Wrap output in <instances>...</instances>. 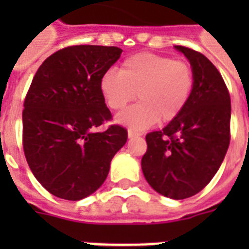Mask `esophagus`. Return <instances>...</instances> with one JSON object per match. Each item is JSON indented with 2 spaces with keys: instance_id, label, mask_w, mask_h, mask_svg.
<instances>
[{
  "instance_id": "1",
  "label": "esophagus",
  "mask_w": 249,
  "mask_h": 249,
  "mask_svg": "<svg viewBox=\"0 0 249 249\" xmlns=\"http://www.w3.org/2000/svg\"><path fill=\"white\" fill-rule=\"evenodd\" d=\"M141 133L133 130V129H128V137L129 138H134V137H140Z\"/></svg>"
}]
</instances>
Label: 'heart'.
Wrapping results in <instances>:
<instances>
[{"instance_id": "1", "label": "heart", "mask_w": 249, "mask_h": 249, "mask_svg": "<svg viewBox=\"0 0 249 249\" xmlns=\"http://www.w3.org/2000/svg\"><path fill=\"white\" fill-rule=\"evenodd\" d=\"M194 85L195 76L187 62L154 53L129 56L120 71H106L99 80L102 97L113 111L123 109L138 97V105L116 117L120 124L136 130L177 119L189 103Z\"/></svg>"}]
</instances>
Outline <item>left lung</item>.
<instances>
[{"mask_svg":"<svg viewBox=\"0 0 249 249\" xmlns=\"http://www.w3.org/2000/svg\"><path fill=\"white\" fill-rule=\"evenodd\" d=\"M189 59L195 85L189 103L163 130L146 136L144 178L156 193L181 200L208 185L230 143V94L222 76L201 53L174 46Z\"/></svg>","mask_w":249,"mask_h":249,"instance_id":"8db88e82","label":"left lung"}]
</instances>
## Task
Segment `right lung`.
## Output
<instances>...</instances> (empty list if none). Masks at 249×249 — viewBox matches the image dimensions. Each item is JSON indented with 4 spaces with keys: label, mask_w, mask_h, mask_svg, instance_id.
<instances>
[{
    "label": "right lung",
    "mask_w": 249,
    "mask_h": 249,
    "mask_svg": "<svg viewBox=\"0 0 249 249\" xmlns=\"http://www.w3.org/2000/svg\"><path fill=\"white\" fill-rule=\"evenodd\" d=\"M121 53L98 45L60 49L41 64L25 95V159L37 181L60 199L81 200L97 191L128 140L120 125L94 130L112 119L99 80Z\"/></svg>",
    "instance_id": "add662e5"
}]
</instances>
